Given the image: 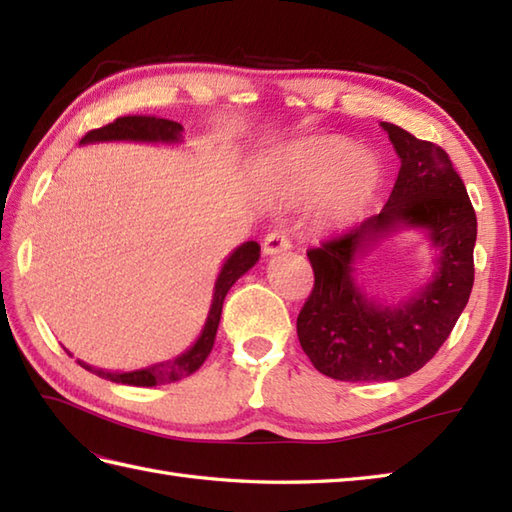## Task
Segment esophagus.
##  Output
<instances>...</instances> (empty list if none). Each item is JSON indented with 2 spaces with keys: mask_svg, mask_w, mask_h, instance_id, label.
<instances>
[{
  "mask_svg": "<svg viewBox=\"0 0 512 512\" xmlns=\"http://www.w3.org/2000/svg\"><path fill=\"white\" fill-rule=\"evenodd\" d=\"M262 246H264L266 255H277V253H281V250H288L290 248L288 233L284 231V228H273V231L264 237Z\"/></svg>",
  "mask_w": 512,
  "mask_h": 512,
  "instance_id": "obj_1",
  "label": "esophagus"
}]
</instances>
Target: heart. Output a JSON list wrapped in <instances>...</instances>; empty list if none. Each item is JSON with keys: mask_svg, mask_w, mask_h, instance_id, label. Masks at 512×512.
Returning a JSON list of instances; mask_svg holds the SVG:
<instances>
[{"mask_svg": "<svg viewBox=\"0 0 512 512\" xmlns=\"http://www.w3.org/2000/svg\"><path fill=\"white\" fill-rule=\"evenodd\" d=\"M301 191H319L321 220L332 228H345L363 213L378 182L376 162L356 154V145L345 138H314L288 147L279 158Z\"/></svg>", "mask_w": 512, "mask_h": 512, "instance_id": "1", "label": "heart"}]
</instances>
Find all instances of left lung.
Masks as SVG:
<instances>
[{"mask_svg":"<svg viewBox=\"0 0 512 512\" xmlns=\"http://www.w3.org/2000/svg\"><path fill=\"white\" fill-rule=\"evenodd\" d=\"M400 158L383 211L308 250L314 288L297 317L303 352L321 374L347 383L398 380L427 365L449 339L473 288L477 217L442 147L380 123ZM398 227H422L439 250L434 279L396 307L355 286V257Z\"/></svg>","mask_w":512,"mask_h":512,"instance_id":"left-lung-1","label":"left lung"}]
</instances>
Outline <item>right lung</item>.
Wrapping results in <instances>:
<instances>
[{
	"label": "right lung",
	"mask_w": 512,
	"mask_h": 512,
	"mask_svg": "<svg viewBox=\"0 0 512 512\" xmlns=\"http://www.w3.org/2000/svg\"><path fill=\"white\" fill-rule=\"evenodd\" d=\"M182 138V125L176 121H167V118L158 116H121L116 118L114 123L92 129V132L81 138V145L85 143H103V140H143V143H178ZM259 259V244L257 242H246L237 246L231 257L226 259L220 275L215 281V292L211 301L209 317H206L204 330L198 336L187 352L180 356L171 358L165 363L149 365L145 369H134V372H103V369H96L92 365H85L79 361L81 367L88 369V372L112 380V383H123V385H134V387H156V385H167L176 383V380L191 376L198 372L206 356L211 354L217 325H220L222 317V306L226 292L231 290L235 281L242 277L246 270L253 268Z\"/></svg>",
	"instance_id": "right-lung-1"
}]
</instances>
